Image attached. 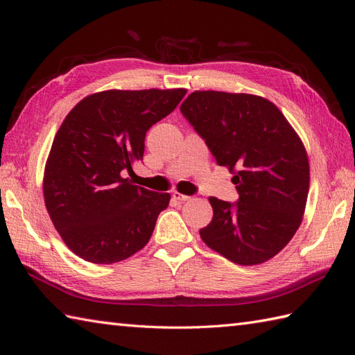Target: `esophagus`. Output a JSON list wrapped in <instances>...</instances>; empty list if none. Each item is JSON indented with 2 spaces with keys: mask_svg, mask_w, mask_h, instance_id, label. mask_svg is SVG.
<instances>
[{
  "mask_svg": "<svg viewBox=\"0 0 355 355\" xmlns=\"http://www.w3.org/2000/svg\"><path fill=\"white\" fill-rule=\"evenodd\" d=\"M173 198L175 200H178V201H182V202H184V201H188V200H191L192 197H189V196H184V194H180V192H173Z\"/></svg>",
  "mask_w": 355,
  "mask_h": 355,
  "instance_id": "obj_1",
  "label": "esophagus"
}]
</instances>
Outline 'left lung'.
<instances>
[{
  "mask_svg": "<svg viewBox=\"0 0 355 355\" xmlns=\"http://www.w3.org/2000/svg\"><path fill=\"white\" fill-rule=\"evenodd\" d=\"M180 112L219 166L234 173L237 202L210 197L202 241L231 262L271 259L297 231L309 189L308 155L277 106L261 96L194 92Z\"/></svg>",
  "mask_w": 355,
  "mask_h": 355,
  "instance_id": "left-lung-1",
  "label": "left lung"
}]
</instances>
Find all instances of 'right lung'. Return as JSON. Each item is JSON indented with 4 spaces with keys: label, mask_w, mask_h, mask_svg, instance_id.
I'll use <instances>...</instances> for the list:
<instances>
[{
    "label": "right lung",
    "mask_w": 355,
    "mask_h": 355,
    "mask_svg": "<svg viewBox=\"0 0 355 355\" xmlns=\"http://www.w3.org/2000/svg\"><path fill=\"white\" fill-rule=\"evenodd\" d=\"M185 94V89L94 93L62 123L42 191L53 225L81 259L120 262L151 239L170 194L133 185L121 173L144 158L146 132Z\"/></svg>",
    "instance_id": "add662e5"
}]
</instances>
